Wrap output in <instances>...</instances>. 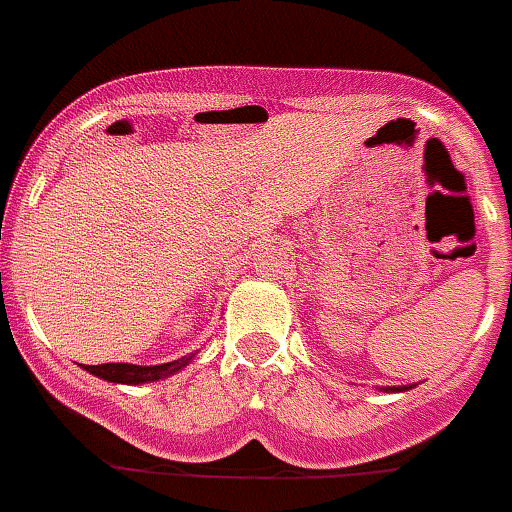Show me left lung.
<instances>
[{
    "label": "left lung",
    "mask_w": 512,
    "mask_h": 512,
    "mask_svg": "<svg viewBox=\"0 0 512 512\" xmlns=\"http://www.w3.org/2000/svg\"><path fill=\"white\" fill-rule=\"evenodd\" d=\"M404 389H412V386H402V389H399V386H391V389H384V391H404Z\"/></svg>",
    "instance_id": "left-lung-1"
}]
</instances>
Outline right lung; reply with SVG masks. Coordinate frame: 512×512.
I'll use <instances>...</instances> for the list:
<instances>
[{"label": "right lung", "instance_id": "1", "mask_svg": "<svg viewBox=\"0 0 512 512\" xmlns=\"http://www.w3.org/2000/svg\"><path fill=\"white\" fill-rule=\"evenodd\" d=\"M193 361V353L180 358V361L159 363V366H133V363H100V366H82L84 371L95 373L97 379H105L110 384H149V381L167 379L180 368Z\"/></svg>", "mask_w": 512, "mask_h": 512}]
</instances>
